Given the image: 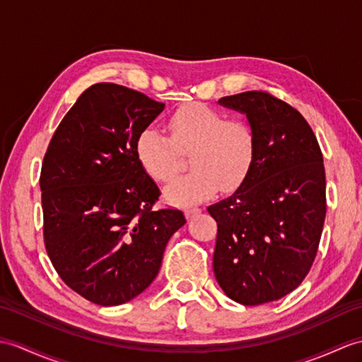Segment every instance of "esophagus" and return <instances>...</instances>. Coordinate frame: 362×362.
<instances>
[{
  "label": "esophagus",
  "instance_id": "1",
  "mask_svg": "<svg viewBox=\"0 0 362 362\" xmlns=\"http://www.w3.org/2000/svg\"><path fill=\"white\" fill-rule=\"evenodd\" d=\"M199 213H200L199 208H187V209H185V216H187L188 219H191L192 216H196V214H199Z\"/></svg>",
  "mask_w": 362,
  "mask_h": 362
}]
</instances>
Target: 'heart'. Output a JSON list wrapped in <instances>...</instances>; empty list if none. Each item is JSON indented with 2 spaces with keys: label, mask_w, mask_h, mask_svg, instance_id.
<instances>
[{
  "label": "heart",
  "mask_w": 362,
  "mask_h": 362,
  "mask_svg": "<svg viewBox=\"0 0 362 362\" xmlns=\"http://www.w3.org/2000/svg\"><path fill=\"white\" fill-rule=\"evenodd\" d=\"M170 139L145 128L136 140L140 166L157 182L171 180L179 171V154H189L191 173L165 188L174 205L197 204L219 188H236L245 179L255 157V134L239 119H225L204 103L180 106L168 120Z\"/></svg>",
  "instance_id": "1"
}]
</instances>
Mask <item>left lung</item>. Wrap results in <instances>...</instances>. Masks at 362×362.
<instances>
[{
  "instance_id": "1",
  "label": "left lung",
  "mask_w": 362,
  "mask_h": 362,
  "mask_svg": "<svg viewBox=\"0 0 362 362\" xmlns=\"http://www.w3.org/2000/svg\"><path fill=\"white\" fill-rule=\"evenodd\" d=\"M247 117L255 157L240 187L208 213L217 222L213 268L225 295L259 305L304 281L325 221L321 148L295 107L262 90L223 97Z\"/></svg>"
}]
</instances>
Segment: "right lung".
Listing matches in <instances>:
<instances>
[{
    "label": "right lung",
    "instance_id": "obj_1",
    "mask_svg": "<svg viewBox=\"0 0 362 362\" xmlns=\"http://www.w3.org/2000/svg\"><path fill=\"white\" fill-rule=\"evenodd\" d=\"M163 109L141 92L97 83L49 143L40 177L46 250L67 287L94 304L120 305L145 291L187 222L179 209L154 211L160 189L136 156L137 136Z\"/></svg>",
    "mask_w": 362,
    "mask_h": 362
}]
</instances>
